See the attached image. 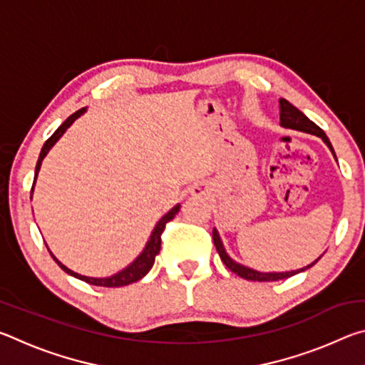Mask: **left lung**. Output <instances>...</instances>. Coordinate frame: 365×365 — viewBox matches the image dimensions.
Instances as JSON below:
<instances>
[{
    "label": "left lung",
    "mask_w": 365,
    "mask_h": 365,
    "mask_svg": "<svg viewBox=\"0 0 365 365\" xmlns=\"http://www.w3.org/2000/svg\"><path fill=\"white\" fill-rule=\"evenodd\" d=\"M280 120H282V125L283 127H288V128H294V130H299V132H306V133H312V135H317V137L322 138L327 146L330 148L333 156H335V151H333V146L330 143V140L327 135L324 133L322 128H320L317 123H314L311 119H307V117L301 113L299 109H296L293 104H289L287 100H280ZM336 158V156H335ZM212 240H214V245H215V250H217L219 256L222 259V262H224L228 269H230L233 274H237L238 277H242L245 280H251V282H277V280H283V279H288V277H293L296 274H299V272L306 270L309 267H312L314 264L317 261H314L311 265H307V267H302L299 270H293V272H274V274H264V272H257V270H252L250 267H245V265H240L235 261H232L230 257L227 256V252L224 250V246H222V242L219 238V233L217 230H212Z\"/></svg>",
    "instance_id": "8db88e82"
}]
</instances>
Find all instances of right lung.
Listing matches in <instances>:
<instances>
[{
    "instance_id": "add662e5",
    "label": "right lung",
    "mask_w": 365,
    "mask_h": 365,
    "mask_svg": "<svg viewBox=\"0 0 365 365\" xmlns=\"http://www.w3.org/2000/svg\"><path fill=\"white\" fill-rule=\"evenodd\" d=\"M83 110H85V108L78 109L77 113H73L72 115L67 117V119L58 127V130L54 132V133L51 135V137H49V138L45 141V145H43V148H41V153H40V156H38V160H36L35 180H36V174H38V170H40V165H41L43 158L46 156L48 151L51 150V146H53L54 143H56V141L61 138V135H63V133L67 130V127H71V123H72L73 120H76L77 117H80V114H83ZM35 180H34V185H35ZM34 185H32V191H34ZM178 209H180V205H177L174 209H170V211H169L168 214H165L164 217L158 222V225L154 227V230H153L151 238L148 240L146 248L143 250V252H141V255H140L137 259H135V261H133L130 265H128V267L120 270L119 274H115V275H113V277H106V279H93V277H85V275L76 274V272H72L71 269H67L64 264H61V262L58 261V259L51 255V252H49V255H51V257L54 259V261H56V264H58L59 267L63 269L64 272H67V274L72 275V277H76V279H80V280H83V282H86V283H90V285H95V287H108V288L130 285V283L138 282L140 279H143V277L148 274V272L151 270L153 264H154V259H156L158 252H159V250H160V235H163L165 225H168V222H170L172 219L175 217V214L178 212ZM48 251H49V250H48Z\"/></svg>"
}]
</instances>
